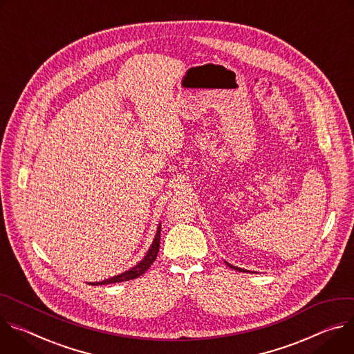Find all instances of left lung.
Returning <instances> with one entry per match:
<instances>
[{
    "mask_svg": "<svg viewBox=\"0 0 354 354\" xmlns=\"http://www.w3.org/2000/svg\"><path fill=\"white\" fill-rule=\"evenodd\" d=\"M225 263H226V264H227V266H229L230 268H234V270H238V271H242V272H246V271H248V270H245V268H241V267H236V266H232V264H229L227 261H225ZM249 272H250V271H249Z\"/></svg>",
    "mask_w": 354,
    "mask_h": 354,
    "instance_id": "left-lung-1",
    "label": "left lung"
}]
</instances>
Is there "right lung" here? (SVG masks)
<instances>
[{
    "label": "right lung",
    "mask_w": 354,
    "mask_h": 354,
    "mask_svg": "<svg viewBox=\"0 0 354 354\" xmlns=\"http://www.w3.org/2000/svg\"><path fill=\"white\" fill-rule=\"evenodd\" d=\"M160 230H162V223H159L157 226V232H156V236L153 239V243L150 246V249L147 250L146 256L132 268L118 274V276H113L111 279H106L104 281H98V283H90V286H105V284H113V283H122V281H128V280H133L140 277L142 274H145L149 267L153 264V261L157 257V253H159V248H160Z\"/></svg>",
    "instance_id": "obj_1"
}]
</instances>
